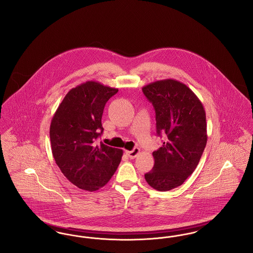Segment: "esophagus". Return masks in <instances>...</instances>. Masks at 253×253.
Returning a JSON list of instances; mask_svg holds the SVG:
<instances>
[{"label": "esophagus", "instance_id": "obj_1", "mask_svg": "<svg viewBox=\"0 0 253 253\" xmlns=\"http://www.w3.org/2000/svg\"><path fill=\"white\" fill-rule=\"evenodd\" d=\"M140 153V149L139 148H133L132 151H126V155L130 157L131 159H133L137 157Z\"/></svg>", "mask_w": 253, "mask_h": 253}]
</instances>
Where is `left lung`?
<instances>
[{
	"instance_id": "obj_1",
	"label": "left lung",
	"mask_w": 253,
	"mask_h": 253,
	"mask_svg": "<svg viewBox=\"0 0 253 253\" xmlns=\"http://www.w3.org/2000/svg\"><path fill=\"white\" fill-rule=\"evenodd\" d=\"M142 91L156 111L157 134L165 136L145 179L155 190L167 192L182 185L199 163L208 139L206 112L193 91L172 79L151 83Z\"/></svg>"
}]
</instances>
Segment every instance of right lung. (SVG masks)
<instances>
[{"label":"right lung","mask_w":253,"mask_h":253,"mask_svg":"<svg viewBox=\"0 0 253 253\" xmlns=\"http://www.w3.org/2000/svg\"><path fill=\"white\" fill-rule=\"evenodd\" d=\"M119 89L89 81L72 88L50 124L52 154L64 176L78 188L94 192L105 186L121 163L123 151L96 144L101 118Z\"/></svg>","instance_id":"add662e5"}]
</instances>
